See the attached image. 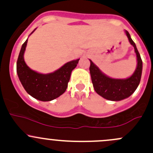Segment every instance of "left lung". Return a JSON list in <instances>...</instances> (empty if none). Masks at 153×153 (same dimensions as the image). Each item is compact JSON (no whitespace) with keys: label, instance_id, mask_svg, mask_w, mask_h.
<instances>
[{"label":"left lung","instance_id":"left-lung-1","mask_svg":"<svg viewBox=\"0 0 153 153\" xmlns=\"http://www.w3.org/2000/svg\"><path fill=\"white\" fill-rule=\"evenodd\" d=\"M125 33L131 45L133 46L137 57L136 69L130 77L125 79L109 78L103 73L99 68L89 60V72L94 89L98 95L109 101H118L129 97L135 92L141 81L143 67L142 60L137 49L136 45L131 38L129 33L126 30H125Z\"/></svg>","mask_w":153,"mask_h":153}]
</instances>
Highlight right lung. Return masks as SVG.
I'll return each mask as SVG.
<instances>
[{
  "mask_svg": "<svg viewBox=\"0 0 153 153\" xmlns=\"http://www.w3.org/2000/svg\"><path fill=\"white\" fill-rule=\"evenodd\" d=\"M27 41L28 39L23 44L17 61V73L20 81L27 93L35 99L41 101H52L66 91L71 72L76 67L80 58L67 62L51 73H39L31 69L24 61V55Z\"/></svg>",
  "mask_w": 153,
  "mask_h": 153,
  "instance_id": "right-lung-1",
  "label": "right lung"
}]
</instances>
